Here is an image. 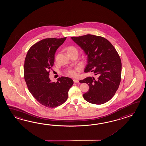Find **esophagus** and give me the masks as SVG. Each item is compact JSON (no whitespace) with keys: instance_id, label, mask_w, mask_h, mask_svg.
Listing matches in <instances>:
<instances>
[{"instance_id":"1","label":"esophagus","mask_w":146,"mask_h":146,"mask_svg":"<svg viewBox=\"0 0 146 146\" xmlns=\"http://www.w3.org/2000/svg\"><path fill=\"white\" fill-rule=\"evenodd\" d=\"M74 82L75 83H78L79 82V80H78L77 79H74Z\"/></svg>"}]
</instances>
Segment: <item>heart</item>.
I'll use <instances>...</instances> for the list:
<instances>
[{"label": "heart", "instance_id": "b5f03b06", "mask_svg": "<svg viewBox=\"0 0 146 146\" xmlns=\"http://www.w3.org/2000/svg\"><path fill=\"white\" fill-rule=\"evenodd\" d=\"M67 53L69 54V53L74 52H78V50L74 46H70L67 48ZM68 75L71 77H75L76 75V72L75 70H70L68 72Z\"/></svg>", "mask_w": 146, "mask_h": 146}]
</instances>
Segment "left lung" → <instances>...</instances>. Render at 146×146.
Listing matches in <instances>:
<instances>
[{
	"instance_id": "left-lung-1",
	"label": "left lung",
	"mask_w": 146,
	"mask_h": 146,
	"mask_svg": "<svg viewBox=\"0 0 146 146\" xmlns=\"http://www.w3.org/2000/svg\"><path fill=\"white\" fill-rule=\"evenodd\" d=\"M87 56L85 72H93L97 78L89 77L80 80L89 86L83 95L85 100L101 105L112 98L121 81V61L115 48L107 39L100 36L86 35L71 37Z\"/></svg>"
}]
</instances>
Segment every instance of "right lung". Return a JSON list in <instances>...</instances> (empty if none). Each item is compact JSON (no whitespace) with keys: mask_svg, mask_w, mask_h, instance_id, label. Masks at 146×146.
<instances>
[{"mask_svg":"<svg viewBox=\"0 0 146 146\" xmlns=\"http://www.w3.org/2000/svg\"><path fill=\"white\" fill-rule=\"evenodd\" d=\"M66 37L46 38L31 47L25 60L24 78L29 91L40 104L48 108L61 105L68 98L74 84L71 78L61 77L56 82L49 78L57 49Z\"/></svg>","mask_w":146,"mask_h":146,"instance_id":"obj_1","label":"right lung"}]
</instances>
